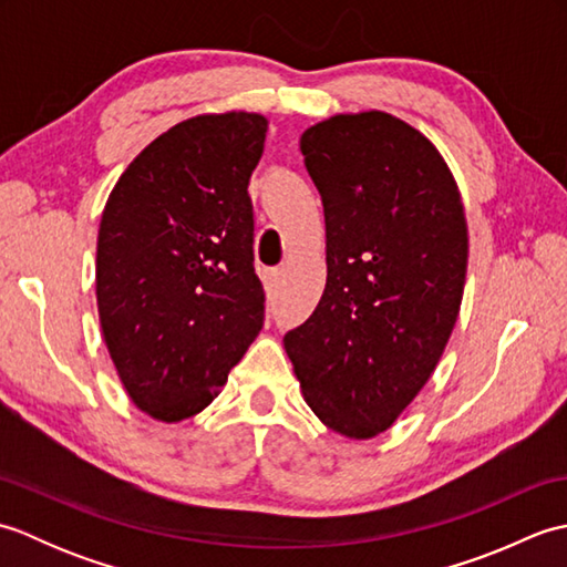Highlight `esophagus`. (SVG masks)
I'll return each instance as SVG.
<instances>
[{
  "label": "esophagus",
  "instance_id": "34e87169",
  "mask_svg": "<svg viewBox=\"0 0 567 567\" xmlns=\"http://www.w3.org/2000/svg\"><path fill=\"white\" fill-rule=\"evenodd\" d=\"M265 282V292H268V297H275L277 290H280V282H282V270H268L262 277Z\"/></svg>",
  "mask_w": 567,
  "mask_h": 567
}]
</instances>
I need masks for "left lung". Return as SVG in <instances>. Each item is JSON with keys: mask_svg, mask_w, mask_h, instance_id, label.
<instances>
[{"mask_svg": "<svg viewBox=\"0 0 567 567\" xmlns=\"http://www.w3.org/2000/svg\"><path fill=\"white\" fill-rule=\"evenodd\" d=\"M299 148L323 202L327 287L285 351L321 424L375 439L453 333L467 272L463 199L439 148L388 112L323 118Z\"/></svg>", "mask_w": 567, "mask_h": 567, "instance_id": "1", "label": "left lung"}]
</instances>
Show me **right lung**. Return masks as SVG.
Wrapping results in <instances>:
<instances>
[{
    "label": "right lung",
    "mask_w": 567,
    "mask_h": 567,
    "mask_svg": "<svg viewBox=\"0 0 567 567\" xmlns=\"http://www.w3.org/2000/svg\"><path fill=\"white\" fill-rule=\"evenodd\" d=\"M268 118L199 114L151 141L114 185L97 236L102 336L141 412L199 414L262 329L248 179Z\"/></svg>",
    "instance_id": "obj_1"
}]
</instances>
